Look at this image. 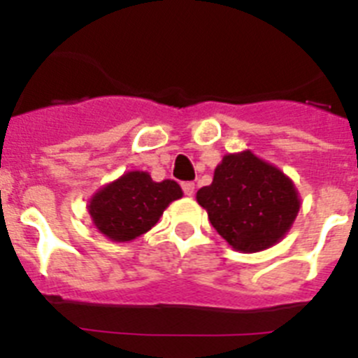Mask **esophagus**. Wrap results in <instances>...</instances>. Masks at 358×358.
Instances as JSON below:
<instances>
[{
  "mask_svg": "<svg viewBox=\"0 0 358 358\" xmlns=\"http://www.w3.org/2000/svg\"><path fill=\"white\" fill-rule=\"evenodd\" d=\"M181 188H182V192H185V195H194V192H195V185L192 181L181 182Z\"/></svg>",
  "mask_w": 358,
  "mask_h": 358,
  "instance_id": "1",
  "label": "esophagus"
}]
</instances>
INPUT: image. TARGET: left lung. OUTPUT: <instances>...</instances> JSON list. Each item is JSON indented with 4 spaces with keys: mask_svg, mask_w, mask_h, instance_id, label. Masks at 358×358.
I'll return each mask as SVG.
<instances>
[{
    "mask_svg": "<svg viewBox=\"0 0 358 358\" xmlns=\"http://www.w3.org/2000/svg\"><path fill=\"white\" fill-rule=\"evenodd\" d=\"M211 226L233 249L256 252L283 238L299 211L289 177L251 152L229 154L197 192Z\"/></svg>",
    "mask_w": 358,
    "mask_h": 358,
    "instance_id": "obj_1",
    "label": "left lung"
}]
</instances>
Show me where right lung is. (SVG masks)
<instances>
[{"label":"right lung","instance_id":"1","mask_svg":"<svg viewBox=\"0 0 358 358\" xmlns=\"http://www.w3.org/2000/svg\"><path fill=\"white\" fill-rule=\"evenodd\" d=\"M179 197L176 181L154 182L147 172H129L91 199L90 213L100 233L129 242L156 226L164 208Z\"/></svg>","mask_w":358,"mask_h":358}]
</instances>
